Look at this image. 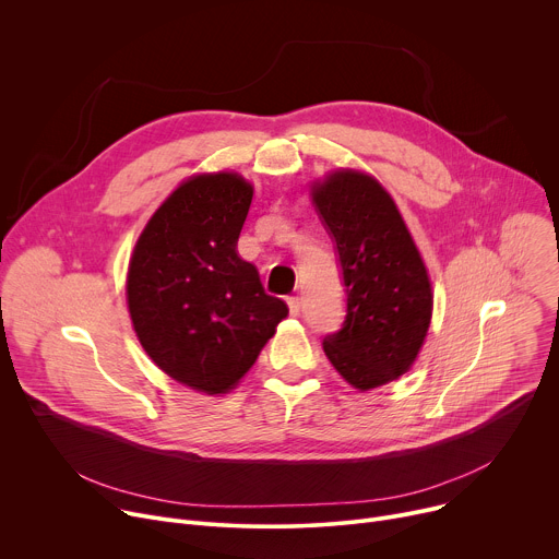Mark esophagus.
I'll return each mask as SVG.
<instances>
[{
  "instance_id": "obj_1",
  "label": "esophagus",
  "mask_w": 559,
  "mask_h": 559,
  "mask_svg": "<svg viewBox=\"0 0 559 559\" xmlns=\"http://www.w3.org/2000/svg\"><path fill=\"white\" fill-rule=\"evenodd\" d=\"M287 307H289L292 316H298L300 313V298L298 296H289L287 298Z\"/></svg>"
}]
</instances>
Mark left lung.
<instances>
[{"instance_id": "1", "label": "left lung", "mask_w": 559, "mask_h": 559, "mask_svg": "<svg viewBox=\"0 0 559 559\" xmlns=\"http://www.w3.org/2000/svg\"><path fill=\"white\" fill-rule=\"evenodd\" d=\"M336 243L347 294L345 323L325 336L334 369L369 391L403 376L431 323V281L389 192L369 175L336 170L311 188Z\"/></svg>"}]
</instances>
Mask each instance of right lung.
<instances>
[{
  "instance_id": "add662e5",
  "label": "right lung",
  "mask_w": 559,
  "mask_h": 559,
  "mask_svg": "<svg viewBox=\"0 0 559 559\" xmlns=\"http://www.w3.org/2000/svg\"><path fill=\"white\" fill-rule=\"evenodd\" d=\"M252 194L236 173L188 179L152 214L128 267L141 347L170 378L210 395L234 389L289 311L236 254Z\"/></svg>"
}]
</instances>
